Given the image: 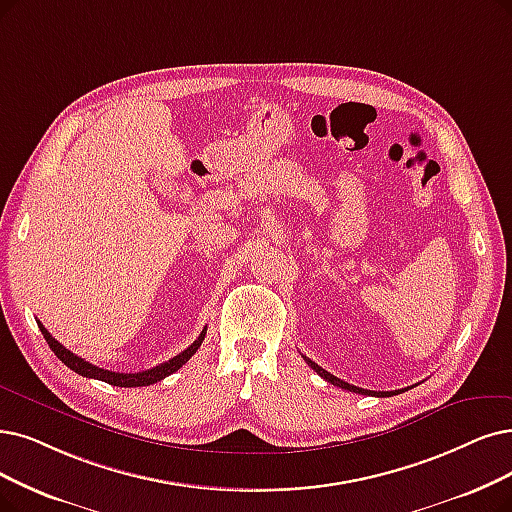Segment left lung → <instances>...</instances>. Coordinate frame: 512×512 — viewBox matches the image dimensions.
I'll list each match as a JSON object with an SVG mask.
<instances>
[{"label": "left lung", "instance_id": "obj_1", "mask_svg": "<svg viewBox=\"0 0 512 512\" xmlns=\"http://www.w3.org/2000/svg\"><path fill=\"white\" fill-rule=\"evenodd\" d=\"M304 361L309 363L313 370L323 378V380H327L330 384H334V386H338V388H344V391H351V393H359V395H376V397H391V395H397L399 391H384V393H376V391H367V388H359V386H353V384H349V382H344V380H340V378H336V376H332L330 372H325L323 367H319L315 361H311V359H306L304 357Z\"/></svg>", "mask_w": 512, "mask_h": 512}]
</instances>
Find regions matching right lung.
<instances>
[{"label":"right lung","mask_w":512,"mask_h":512,"mask_svg":"<svg viewBox=\"0 0 512 512\" xmlns=\"http://www.w3.org/2000/svg\"><path fill=\"white\" fill-rule=\"evenodd\" d=\"M37 325H39V330H42V334H44V338H46L48 346H50V349L54 351V355H56L60 361H63L67 367H71V370H73L75 374H79V376H86V378H94V380H102V382L113 384V386H126V388H134V386H149V384H155V382L163 380L166 376H170V374L178 372L180 367L185 365V363H187V361L197 353V349L201 346L203 338H206V330H208V327H203V332L199 334V338L189 346L187 351L178 353L176 357H172V359H170V361H166V363L155 365V367H151V370H145V372H136V374H119V372H111V370H102V367H96V365H92L90 361L77 357L75 353H71L69 349H65V346L60 344L56 338H52V336H50V332L46 330V327H44L42 323L37 321Z\"/></svg>","instance_id":"add662e5"}]
</instances>
